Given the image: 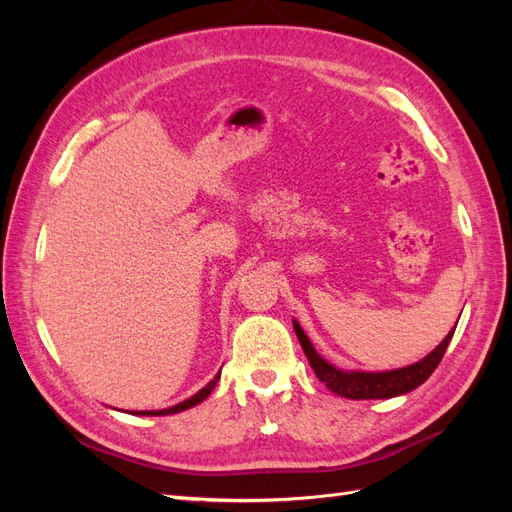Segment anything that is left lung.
Wrapping results in <instances>:
<instances>
[{"label": "left lung", "mask_w": 512, "mask_h": 512, "mask_svg": "<svg viewBox=\"0 0 512 512\" xmlns=\"http://www.w3.org/2000/svg\"><path fill=\"white\" fill-rule=\"evenodd\" d=\"M294 333H297V337H299L301 348L307 356L309 365H312L316 378L327 384L329 391H333L339 397H346V399H389V397H397V395L414 391L416 386H421L433 374V369H436L442 361V356L448 348V342H451L455 329L448 333L442 339V344L433 352H429L423 361L408 365L404 369L380 371V374H363V371H339L324 361L322 356L314 350L312 342H309L297 320H294Z\"/></svg>", "instance_id": "8db88e82"}]
</instances>
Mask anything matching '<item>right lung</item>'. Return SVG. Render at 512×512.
Here are the masks:
<instances>
[{"instance_id": "1", "label": "right lung", "mask_w": 512, "mask_h": 512, "mask_svg": "<svg viewBox=\"0 0 512 512\" xmlns=\"http://www.w3.org/2000/svg\"><path fill=\"white\" fill-rule=\"evenodd\" d=\"M218 380H220V374L215 376L205 389H200L196 395H192L190 399H185V401H181V404H177V406H173V408H164V410H151V412H136V414H151V416H166V414H177V412H183V410H188V408H192V406H196V404H200V401L203 399H207L209 397V393L215 389V384H218Z\"/></svg>"}]
</instances>
